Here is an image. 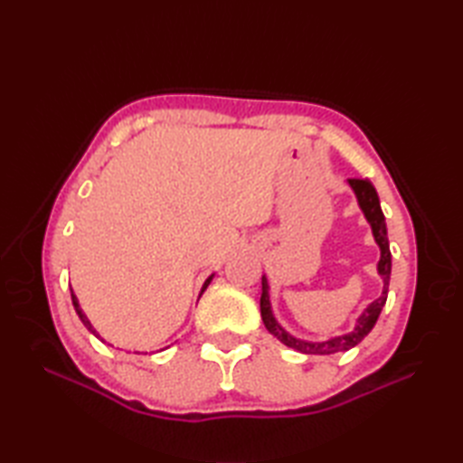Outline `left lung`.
Segmentation results:
<instances>
[{
    "instance_id": "1",
    "label": "left lung",
    "mask_w": 463,
    "mask_h": 463,
    "mask_svg": "<svg viewBox=\"0 0 463 463\" xmlns=\"http://www.w3.org/2000/svg\"><path fill=\"white\" fill-rule=\"evenodd\" d=\"M348 184L354 191V194H356L360 211L364 213V219L368 221L370 229H372V237H373V241H376L378 249H380V260L376 264V270L382 279V294L362 310V314L356 318V322H354V328L350 332L340 334V336L320 340V342H310V340H302V338L292 336V334L288 330H284L279 324V320L274 318L269 279L262 277L260 317H262L264 326H267V330L272 334V336H277L284 344V346L294 348L302 354H320V356H328V354H338V352H346V350L354 348L356 344H360L364 338L368 336L370 330L373 328V324H376V320L380 317L383 304H386V298H388L390 274H392V252H390V242H388L386 219H383L378 193L368 179H348Z\"/></svg>"
}]
</instances>
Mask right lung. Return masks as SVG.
<instances>
[{"label": "right lung", "mask_w": 463, "mask_h": 463, "mask_svg": "<svg viewBox=\"0 0 463 463\" xmlns=\"http://www.w3.org/2000/svg\"><path fill=\"white\" fill-rule=\"evenodd\" d=\"M213 277H214V274H211V277L209 279H206L204 280V284H203V288H201V294L206 290V287H209V284H211V280H213ZM201 294H199V297H201ZM71 300H73V308H75V312H77V317H80L81 318V322L85 324V328L87 330H90L91 334H93V336H97V338H99L101 342H105L101 336H99V332H97L95 328H93V324H91V320L90 318H87L85 317V314H83V310H81V307H80V300H77V297H75V292H73V288H71Z\"/></svg>", "instance_id": "add662e5"}]
</instances>
